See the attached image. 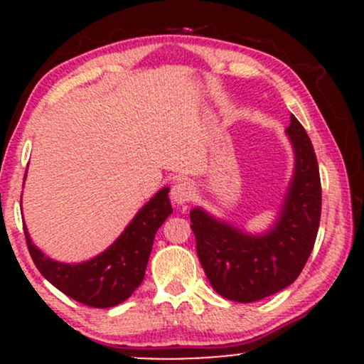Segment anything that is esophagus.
Masks as SVG:
<instances>
[{"instance_id":"34e87169","label":"esophagus","mask_w":364,"mask_h":364,"mask_svg":"<svg viewBox=\"0 0 364 364\" xmlns=\"http://www.w3.org/2000/svg\"><path fill=\"white\" fill-rule=\"evenodd\" d=\"M193 186L188 181H178L176 185L171 188V200H173L176 205H185L193 196Z\"/></svg>"}]
</instances>
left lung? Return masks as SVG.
Listing matches in <instances>:
<instances>
[{
	"label": "left lung",
	"mask_w": 364,
	"mask_h": 364,
	"mask_svg": "<svg viewBox=\"0 0 364 364\" xmlns=\"http://www.w3.org/2000/svg\"><path fill=\"white\" fill-rule=\"evenodd\" d=\"M294 150V173L269 231L250 235L203 208L190 212L196 255L215 292L253 303L286 289L301 274L320 225L321 185L310 136L294 116L286 128Z\"/></svg>",
	"instance_id": "1"
}]
</instances>
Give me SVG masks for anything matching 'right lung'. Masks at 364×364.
<instances>
[{
  "label": "right lung",
  "instance_id": "1",
  "mask_svg": "<svg viewBox=\"0 0 364 364\" xmlns=\"http://www.w3.org/2000/svg\"><path fill=\"white\" fill-rule=\"evenodd\" d=\"M168 193V186L159 190L118 240L90 260L63 263L46 257L23 225L28 253L39 272L68 298L92 308L116 306L127 301L144 281L157 229L173 214Z\"/></svg>",
  "mask_w": 364,
  "mask_h": 364
}]
</instances>
